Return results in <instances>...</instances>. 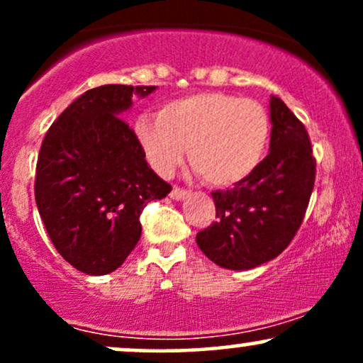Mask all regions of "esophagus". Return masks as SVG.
<instances>
[{
	"label": "esophagus",
	"mask_w": 363,
	"mask_h": 363,
	"mask_svg": "<svg viewBox=\"0 0 363 363\" xmlns=\"http://www.w3.org/2000/svg\"><path fill=\"white\" fill-rule=\"evenodd\" d=\"M186 196H187V191H184V189H179L177 186H174V187H172V191H170V198L176 199V201H182V199H184Z\"/></svg>",
	"instance_id": "1"
}]
</instances>
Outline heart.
<instances>
[{"label": "heart", "mask_w": 363, "mask_h": 363, "mask_svg": "<svg viewBox=\"0 0 363 363\" xmlns=\"http://www.w3.org/2000/svg\"><path fill=\"white\" fill-rule=\"evenodd\" d=\"M269 131L259 102L223 91L186 95L135 123L136 140L155 172L170 176L187 148L196 172L216 187L239 184L259 167Z\"/></svg>", "instance_id": "heart-1"}]
</instances>
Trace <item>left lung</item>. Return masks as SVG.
<instances>
[{"instance_id": "8db88e82", "label": "left lung", "mask_w": 363, "mask_h": 363, "mask_svg": "<svg viewBox=\"0 0 363 363\" xmlns=\"http://www.w3.org/2000/svg\"><path fill=\"white\" fill-rule=\"evenodd\" d=\"M269 153L234 189L213 191L216 222L196 235L220 268L252 269L274 259L301 227L315 179L309 135L281 99L269 97Z\"/></svg>"}]
</instances>
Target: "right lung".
<instances>
[{
    "instance_id": "add662e5",
    "label": "right lung",
    "mask_w": 363,
    "mask_h": 363,
    "mask_svg": "<svg viewBox=\"0 0 363 363\" xmlns=\"http://www.w3.org/2000/svg\"><path fill=\"white\" fill-rule=\"evenodd\" d=\"M157 86L102 85L66 107L45 133L35 203L54 247L78 272L101 277L123 264L141 237L147 203L172 187L145 160L123 121L133 97Z\"/></svg>"
}]
</instances>
